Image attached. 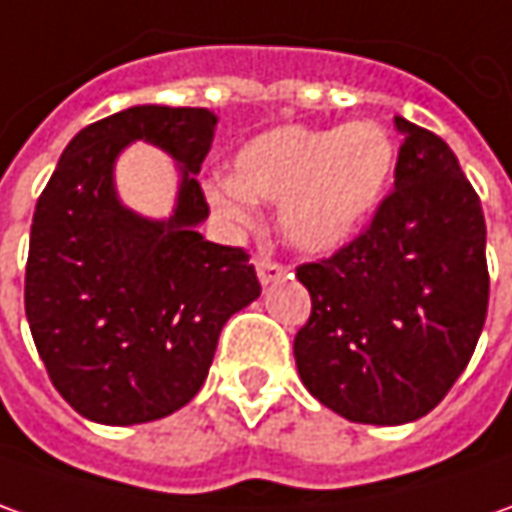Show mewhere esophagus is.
<instances>
[{"label": "esophagus", "instance_id": "34e87169", "mask_svg": "<svg viewBox=\"0 0 512 512\" xmlns=\"http://www.w3.org/2000/svg\"><path fill=\"white\" fill-rule=\"evenodd\" d=\"M283 277H286V266L274 263L269 257H260V260H257V280H260L263 286H269L274 280H283Z\"/></svg>", "mask_w": 512, "mask_h": 512}]
</instances>
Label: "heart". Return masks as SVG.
<instances>
[{
  "mask_svg": "<svg viewBox=\"0 0 512 512\" xmlns=\"http://www.w3.org/2000/svg\"><path fill=\"white\" fill-rule=\"evenodd\" d=\"M397 172V144L374 121L309 130L277 127L246 141L232 178L203 184L221 221L246 226L255 201L280 203V232L294 249L326 255L348 246L385 201Z\"/></svg>",
  "mask_w": 512,
  "mask_h": 512,
  "instance_id": "obj_1",
  "label": "heart"
}]
</instances>
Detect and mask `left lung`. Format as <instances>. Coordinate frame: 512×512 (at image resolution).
<instances>
[{
	"mask_svg": "<svg viewBox=\"0 0 512 512\" xmlns=\"http://www.w3.org/2000/svg\"><path fill=\"white\" fill-rule=\"evenodd\" d=\"M394 124V192L360 238L297 269L311 294L297 374L362 425H405L445 399L479 343L490 291L479 195L439 135L402 115Z\"/></svg>",
	"mask_w": 512,
	"mask_h": 512,
	"instance_id": "1",
	"label": "left lung"
}]
</instances>
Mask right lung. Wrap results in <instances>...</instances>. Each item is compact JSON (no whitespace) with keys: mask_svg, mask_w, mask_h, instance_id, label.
<instances>
[{"mask_svg":"<svg viewBox=\"0 0 512 512\" xmlns=\"http://www.w3.org/2000/svg\"><path fill=\"white\" fill-rule=\"evenodd\" d=\"M218 115L138 104L84 127L33 212L25 314L50 382L101 425L175 414L201 391L218 337L260 297L243 249L198 232L209 206L195 175ZM147 140L179 164L173 215L152 222L114 192V161Z\"/></svg>","mask_w":512,"mask_h":512,"instance_id":"obj_1","label":"right lung"}]
</instances>
